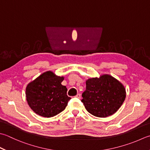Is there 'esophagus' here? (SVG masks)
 <instances>
[{
	"mask_svg": "<svg viewBox=\"0 0 150 150\" xmlns=\"http://www.w3.org/2000/svg\"><path fill=\"white\" fill-rule=\"evenodd\" d=\"M75 97H76V98H79V99H80V98H81V95L80 94V93H77V94L75 96Z\"/></svg>",
	"mask_w": 150,
	"mask_h": 150,
	"instance_id": "obj_1",
	"label": "esophagus"
}]
</instances>
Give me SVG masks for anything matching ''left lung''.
Instances as JSON below:
<instances>
[{
  "label": "left lung",
  "mask_w": 150,
  "mask_h": 150,
  "mask_svg": "<svg viewBox=\"0 0 150 150\" xmlns=\"http://www.w3.org/2000/svg\"><path fill=\"white\" fill-rule=\"evenodd\" d=\"M86 84L81 101L88 112L96 117L105 118L112 115L125 99L124 86L110 75L90 79Z\"/></svg>",
  "instance_id": "obj_1"
}]
</instances>
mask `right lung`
I'll list each match as a JSON object with an SVG mask.
<instances>
[{
	"mask_svg": "<svg viewBox=\"0 0 150 150\" xmlns=\"http://www.w3.org/2000/svg\"><path fill=\"white\" fill-rule=\"evenodd\" d=\"M63 80V77L47 71L28 84L26 101L34 112L50 118L65 109L71 98L67 95V88L61 84Z\"/></svg>",
	"mask_w": 150,
	"mask_h": 150,
	"instance_id": "right-lung-1",
	"label": "right lung"
}]
</instances>
